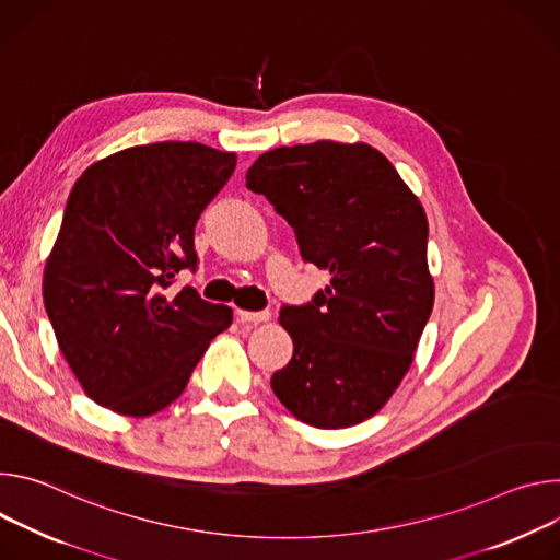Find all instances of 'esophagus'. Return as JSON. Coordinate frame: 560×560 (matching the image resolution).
I'll return each mask as SVG.
<instances>
[{
  "mask_svg": "<svg viewBox=\"0 0 560 560\" xmlns=\"http://www.w3.org/2000/svg\"><path fill=\"white\" fill-rule=\"evenodd\" d=\"M237 318L244 323H267L271 318L269 312H244V308H237Z\"/></svg>",
  "mask_w": 560,
  "mask_h": 560,
  "instance_id": "obj_1",
  "label": "esophagus"
}]
</instances>
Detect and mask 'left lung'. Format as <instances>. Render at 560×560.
Returning <instances> with one entry per match:
<instances>
[{"instance_id": "left-lung-1", "label": "left lung", "mask_w": 560, "mask_h": 560, "mask_svg": "<svg viewBox=\"0 0 560 560\" xmlns=\"http://www.w3.org/2000/svg\"><path fill=\"white\" fill-rule=\"evenodd\" d=\"M246 186L293 226L302 260L331 273L312 302L282 306L293 355L273 374V394L318 429L371 418L409 371L433 308L422 205L362 142L267 151Z\"/></svg>"}]
</instances>
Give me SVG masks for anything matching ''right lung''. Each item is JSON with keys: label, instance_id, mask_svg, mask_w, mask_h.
Masks as SVG:
<instances>
[{"label": "right lung", "instance_id": "add662e5", "mask_svg": "<svg viewBox=\"0 0 560 560\" xmlns=\"http://www.w3.org/2000/svg\"><path fill=\"white\" fill-rule=\"evenodd\" d=\"M235 153L155 142L91 164L67 202L44 267V306L82 389L121 416H151L189 383L233 308L186 284L200 213L235 171Z\"/></svg>", "mask_w": 560, "mask_h": 560}]
</instances>
